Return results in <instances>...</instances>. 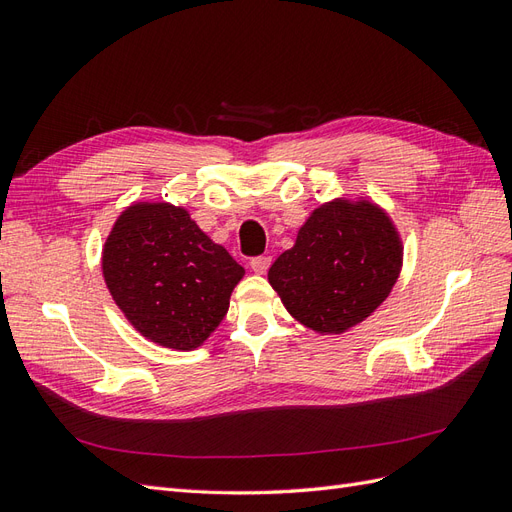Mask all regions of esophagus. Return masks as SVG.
Wrapping results in <instances>:
<instances>
[{"instance_id":"obj_1","label":"esophagus","mask_w":512,"mask_h":512,"mask_svg":"<svg viewBox=\"0 0 512 512\" xmlns=\"http://www.w3.org/2000/svg\"><path fill=\"white\" fill-rule=\"evenodd\" d=\"M269 265H271V256H256V258H252V260H250V267H252V271H254V273H258V275L267 273Z\"/></svg>"}]
</instances>
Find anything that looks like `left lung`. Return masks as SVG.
Segmentation results:
<instances>
[{
	"label": "left lung",
	"instance_id": "obj_1",
	"mask_svg": "<svg viewBox=\"0 0 512 512\" xmlns=\"http://www.w3.org/2000/svg\"><path fill=\"white\" fill-rule=\"evenodd\" d=\"M404 243L369 198H333L312 211L290 250L269 269L288 314L320 335H342L389 297Z\"/></svg>",
	"mask_w": 512,
	"mask_h": 512
}]
</instances>
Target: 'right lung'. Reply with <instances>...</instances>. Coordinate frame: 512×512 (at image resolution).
Listing matches in <instances>:
<instances>
[{
    "instance_id": "add662e5",
    "label": "right lung",
    "mask_w": 512,
    "mask_h": 512,
    "mask_svg": "<svg viewBox=\"0 0 512 512\" xmlns=\"http://www.w3.org/2000/svg\"><path fill=\"white\" fill-rule=\"evenodd\" d=\"M102 275L123 316L149 342L194 350L224 320L245 269L185 207L138 200L108 232Z\"/></svg>"
}]
</instances>
